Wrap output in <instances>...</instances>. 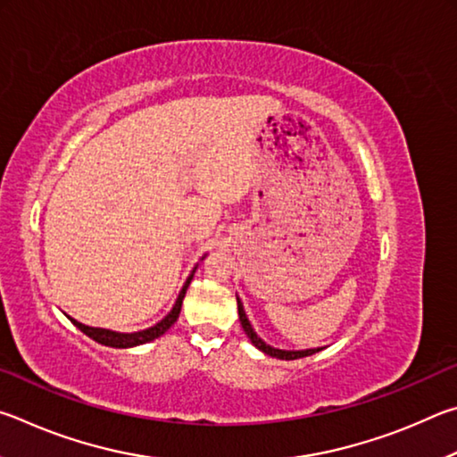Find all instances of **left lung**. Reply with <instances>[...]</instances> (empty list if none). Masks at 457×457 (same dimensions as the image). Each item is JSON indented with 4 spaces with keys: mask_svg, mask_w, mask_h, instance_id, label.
Instances as JSON below:
<instances>
[{
    "mask_svg": "<svg viewBox=\"0 0 457 457\" xmlns=\"http://www.w3.org/2000/svg\"><path fill=\"white\" fill-rule=\"evenodd\" d=\"M237 305H238V319H241V325H243V329H245V333H246V337H249L253 345L257 347V349H261L262 353H265V355L277 357V359H285V361H293V359L309 357V355H313V353H317V351H321V349H323V347H317V349L287 351V349H277V347H270V345H267V343L259 337L257 331L253 329V325H251V321H249V317H246V313H245L243 303H241V299H238V297H237Z\"/></svg>",
    "mask_w": 457,
    "mask_h": 457,
    "instance_id": "left-lung-1",
    "label": "left lung"
}]
</instances>
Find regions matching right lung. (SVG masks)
Here are the masks:
<instances>
[{
  "instance_id": "right-lung-1",
  "label": "right lung",
  "mask_w": 457,
  "mask_h": 457,
  "mask_svg": "<svg viewBox=\"0 0 457 457\" xmlns=\"http://www.w3.org/2000/svg\"><path fill=\"white\" fill-rule=\"evenodd\" d=\"M204 257H206V254H204ZM204 257H203V259H204ZM203 259H200V261H203ZM196 267H198V265H195V269H192V273L188 275L187 281H184L182 289H180V293H179V299H176L174 307L170 309V313H168V315L162 319V321H158L156 325L148 327V329H142V331H136V333H118V331H110V329H100V327L84 325V323H79V321H76V319H71V317H68V319L78 327L79 331L86 333L87 337L94 339V341H98V343H102V345H106V347L128 349V347L144 345V343H150V341L158 339L160 335H164V333H166L168 329H170V327L176 323V319H179L180 309H182V299H184V295H187V289H188V285H190V281H192V277H195V273H196Z\"/></svg>"
}]
</instances>
